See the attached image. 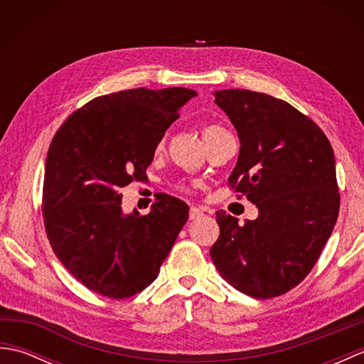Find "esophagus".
I'll use <instances>...</instances> for the list:
<instances>
[{
	"label": "esophagus",
	"mask_w": 364,
	"mask_h": 364,
	"mask_svg": "<svg viewBox=\"0 0 364 364\" xmlns=\"http://www.w3.org/2000/svg\"><path fill=\"white\" fill-rule=\"evenodd\" d=\"M202 215H203V211L200 210V208L191 206V210H189V219H191V220H196V219H198V218H202Z\"/></svg>",
	"instance_id": "obj_1"
}]
</instances>
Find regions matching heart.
<instances>
[{
    "label": "heart",
    "mask_w": 364,
    "mask_h": 364,
    "mask_svg": "<svg viewBox=\"0 0 364 364\" xmlns=\"http://www.w3.org/2000/svg\"><path fill=\"white\" fill-rule=\"evenodd\" d=\"M222 133H227V129L220 127V125H218V123H205V125L202 127V137H203L205 142L211 141L213 137L219 136Z\"/></svg>",
    "instance_id": "heart-1"
}]
</instances>
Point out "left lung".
Returning a JSON list of instances; mask_svg holds the SVG:
<instances>
[{
    "label": "left lung",
    "instance_id": "obj_1",
    "mask_svg": "<svg viewBox=\"0 0 364 364\" xmlns=\"http://www.w3.org/2000/svg\"><path fill=\"white\" fill-rule=\"evenodd\" d=\"M241 142L228 181L258 208L239 227L218 211L210 255L220 277L255 299L297 286L318 261L339 211L333 149L322 129L283 100L252 90L214 94Z\"/></svg>",
    "mask_w": 364,
    "mask_h": 364
}]
</instances>
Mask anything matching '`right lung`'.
I'll return each mask as SVG.
<instances>
[{
    "label": "right lung",
    "mask_w": 364,
    "mask_h": 364,
    "mask_svg": "<svg viewBox=\"0 0 364 364\" xmlns=\"http://www.w3.org/2000/svg\"><path fill=\"white\" fill-rule=\"evenodd\" d=\"M197 92L129 89L97 97L54 134L45 161L43 219L51 249L86 288L109 299L141 292L159 274L189 218L162 194L150 213H125L120 189L141 180L167 128Z\"/></svg>",
    "instance_id": "1"
}]
</instances>
